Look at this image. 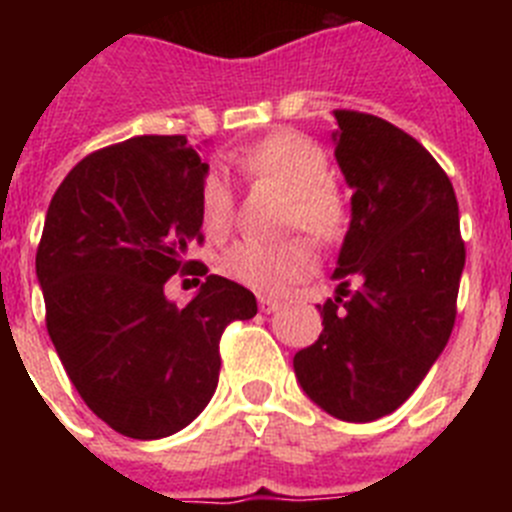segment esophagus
I'll list each match as a JSON object with an SVG mask.
<instances>
[{
  "mask_svg": "<svg viewBox=\"0 0 512 512\" xmlns=\"http://www.w3.org/2000/svg\"><path fill=\"white\" fill-rule=\"evenodd\" d=\"M259 307H261V312H266V315H269V312L279 310V300H274V297H259Z\"/></svg>",
  "mask_w": 512,
  "mask_h": 512,
  "instance_id": "obj_1",
  "label": "esophagus"
}]
</instances>
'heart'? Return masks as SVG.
Masks as SVG:
<instances>
[{
    "label": "heart",
    "mask_w": 512,
    "mask_h": 512,
    "mask_svg": "<svg viewBox=\"0 0 512 512\" xmlns=\"http://www.w3.org/2000/svg\"><path fill=\"white\" fill-rule=\"evenodd\" d=\"M235 166L253 179L277 184L292 194L289 223L318 241H333L346 225V205L330 184L333 171L318 143L300 133H277L235 153ZM200 215L207 233H223L233 217V192L223 171H210L200 192ZM220 269L233 282L264 295H279L289 284L315 271V253L300 238L284 243L238 241L220 259Z\"/></svg>",
    "instance_id": "b5f03b06"
}]
</instances>
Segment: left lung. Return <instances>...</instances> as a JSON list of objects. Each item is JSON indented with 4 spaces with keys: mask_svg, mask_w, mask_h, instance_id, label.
Masks as SVG:
<instances>
[{
    "mask_svg": "<svg viewBox=\"0 0 512 512\" xmlns=\"http://www.w3.org/2000/svg\"><path fill=\"white\" fill-rule=\"evenodd\" d=\"M336 120L351 223L330 277L336 295L318 305L323 333L292 364L318 408L369 423L400 408L443 354L467 253L436 158L382 117L338 110Z\"/></svg>",
    "mask_w": 512,
    "mask_h": 512,
    "instance_id": "obj_1",
    "label": "left lung"
}]
</instances>
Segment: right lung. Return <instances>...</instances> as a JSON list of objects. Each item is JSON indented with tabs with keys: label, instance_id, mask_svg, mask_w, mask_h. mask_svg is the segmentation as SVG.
Masks as SVG:
<instances>
[{
	"label": "right lung",
	"instance_id": "add662e5",
	"mask_svg": "<svg viewBox=\"0 0 512 512\" xmlns=\"http://www.w3.org/2000/svg\"><path fill=\"white\" fill-rule=\"evenodd\" d=\"M207 171L184 135H138L79 161L45 215L48 336L81 400L128 438L187 428L215 395L225 325L256 315L253 292L217 274L187 305L164 292L202 241Z\"/></svg>",
	"mask_w": 512,
	"mask_h": 512
}]
</instances>
